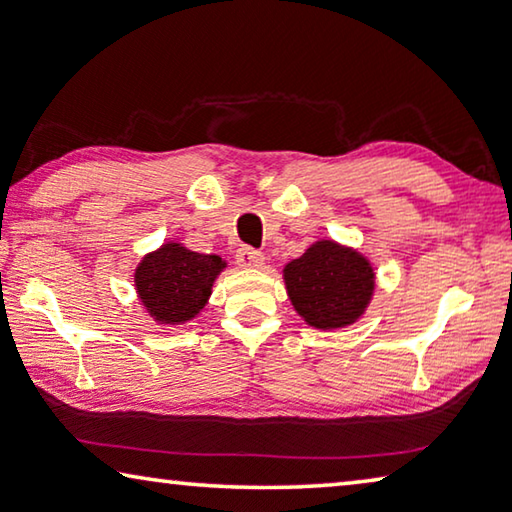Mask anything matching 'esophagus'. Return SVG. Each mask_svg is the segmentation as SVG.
Returning <instances> with one entry per match:
<instances>
[{"mask_svg":"<svg viewBox=\"0 0 512 512\" xmlns=\"http://www.w3.org/2000/svg\"><path fill=\"white\" fill-rule=\"evenodd\" d=\"M237 264L241 268H262L264 255L259 253V250H255V248L244 246V248L237 250Z\"/></svg>","mask_w":512,"mask_h":512,"instance_id":"esophagus-1","label":"esophagus"}]
</instances>
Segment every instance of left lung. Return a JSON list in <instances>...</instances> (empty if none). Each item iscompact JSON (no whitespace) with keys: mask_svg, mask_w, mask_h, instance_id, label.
I'll list each match as a JSON object with an SVG mask.
<instances>
[{"mask_svg":"<svg viewBox=\"0 0 512 512\" xmlns=\"http://www.w3.org/2000/svg\"><path fill=\"white\" fill-rule=\"evenodd\" d=\"M284 287L293 309L309 327L341 329L363 318L375 296L377 275L357 248L318 239L284 266Z\"/></svg>","mask_w":512,"mask_h":512,"instance_id":"obj_1","label":"left lung"}]
</instances>
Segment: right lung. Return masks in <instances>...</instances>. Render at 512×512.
<instances>
[{
    "label": "right lung",
    "mask_w": 512,
    "mask_h": 512,
    "mask_svg": "<svg viewBox=\"0 0 512 512\" xmlns=\"http://www.w3.org/2000/svg\"><path fill=\"white\" fill-rule=\"evenodd\" d=\"M225 266L228 262L219 255L196 253L180 241H164L135 266L137 298L158 325H185L205 309Z\"/></svg>",
    "instance_id": "add662e5"
}]
</instances>
